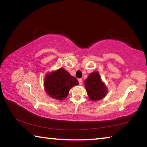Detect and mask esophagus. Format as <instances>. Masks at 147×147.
<instances>
[{"instance_id": "esophagus-1", "label": "esophagus", "mask_w": 147, "mask_h": 147, "mask_svg": "<svg viewBox=\"0 0 147 147\" xmlns=\"http://www.w3.org/2000/svg\"><path fill=\"white\" fill-rule=\"evenodd\" d=\"M78 82H79V84L80 85H82V80L81 78H80V79H78Z\"/></svg>"}]
</instances>
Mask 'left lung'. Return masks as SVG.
<instances>
[{"instance_id": "8db88e82", "label": "left lung", "mask_w": 147, "mask_h": 147, "mask_svg": "<svg viewBox=\"0 0 147 147\" xmlns=\"http://www.w3.org/2000/svg\"><path fill=\"white\" fill-rule=\"evenodd\" d=\"M84 86L91 101H98L104 98L108 91L98 71L89 74L88 78L84 80Z\"/></svg>"}]
</instances>
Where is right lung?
I'll list each match as a JSON object with an SVG mask.
<instances>
[{"label":"right lung","mask_w":147,"mask_h":147,"mask_svg":"<svg viewBox=\"0 0 147 147\" xmlns=\"http://www.w3.org/2000/svg\"><path fill=\"white\" fill-rule=\"evenodd\" d=\"M78 84V80L62 67L46 74L44 78L45 91L51 98L58 100H65L69 90Z\"/></svg>","instance_id":"add662e5"}]
</instances>
